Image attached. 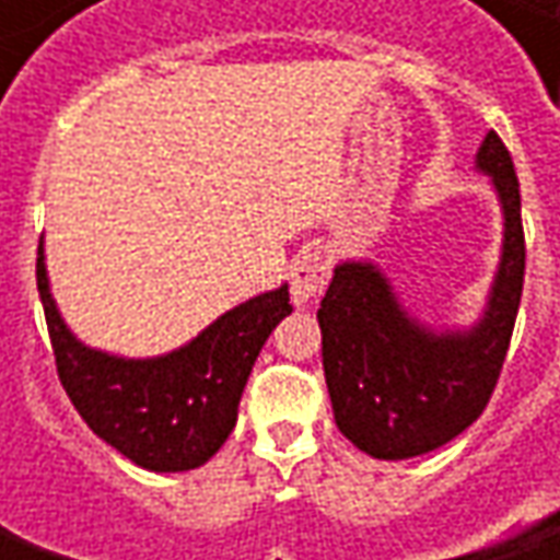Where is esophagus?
Here are the masks:
<instances>
[{"label":"esophagus","mask_w":560,"mask_h":560,"mask_svg":"<svg viewBox=\"0 0 560 560\" xmlns=\"http://www.w3.org/2000/svg\"><path fill=\"white\" fill-rule=\"evenodd\" d=\"M330 283V261L324 252L308 248L295 255L290 265V295L295 305H308Z\"/></svg>","instance_id":"esophagus-1"}]
</instances>
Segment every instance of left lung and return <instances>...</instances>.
<instances>
[{"label":"left lung","mask_w":560,"mask_h":560,"mask_svg":"<svg viewBox=\"0 0 560 560\" xmlns=\"http://www.w3.org/2000/svg\"><path fill=\"white\" fill-rule=\"evenodd\" d=\"M480 171L505 211V246L483 320L467 334H433L398 305L374 265L346 261L320 302V352L339 433L361 452L401 462L427 455L483 415L499 383L524 292L527 243L511 152L486 133Z\"/></svg>","instance_id":"obj_1"}]
</instances>
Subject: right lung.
<instances>
[{
  "label": "right lung",
  "instance_id": "right-lung-1",
  "mask_svg": "<svg viewBox=\"0 0 560 560\" xmlns=\"http://www.w3.org/2000/svg\"><path fill=\"white\" fill-rule=\"evenodd\" d=\"M36 290L46 312L58 380L98 440L145 470L174 474L205 464L236 427L252 364L292 312L290 290L265 292L218 317L189 346L164 358L127 361L77 342L55 308L43 248Z\"/></svg>",
  "mask_w": 560,
  "mask_h": 560
}]
</instances>
